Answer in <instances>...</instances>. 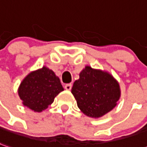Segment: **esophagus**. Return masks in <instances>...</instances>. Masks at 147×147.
Here are the masks:
<instances>
[{"instance_id":"esophagus-1","label":"esophagus","mask_w":147,"mask_h":147,"mask_svg":"<svg viewBox=\"0 0 147 147\" xmlns=\"http://www.w3.org/2000/svg\"><path fill=\"white\" fill-rule=\"evenodd\" d=\"M72 88V85L71 84H66L65 86V89L66 90H70Z\"/></svg>"}]
</instances>
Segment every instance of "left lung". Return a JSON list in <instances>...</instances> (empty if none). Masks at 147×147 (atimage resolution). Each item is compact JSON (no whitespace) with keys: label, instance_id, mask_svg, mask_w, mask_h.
I'll return each instance as SVG.
<instances>
[{"label":"left lung","instance_id":"left-lung-1","mask_svg":"<svg viewBox=\"0 0 147 147\" xmlns=\"http://www.w3.org/2000/svg\"><path fill=\"white\" fill-rule=\"evenodd\" d=\"M74 82L72 94L80 110L92 118H99L117 105L120 88L117 81L106 72L86 66Z\"/></svg>","mask_w":147,"mask_h":147}]
</instances>
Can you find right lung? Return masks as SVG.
I'll return each mask as SVG.
<instances>
[{
    "mask_svg": "<svg viewBox=\"0 0 147 147\" xmlns=\"http://www.w3.org/2000/svg\"><path fill=\"white\" fill-rule=\"evenodd\" d=\"M64 89L60 79L48 68L43 67L30 73L22 81L18 94L24 106L35 112L45 110L57 95Z\"/></svg>",
    "mask_w": 147,
    "mask_h": 147,
    "instance_id": "add662e5",
    "label": "right lung"
}]
</instances>
